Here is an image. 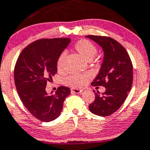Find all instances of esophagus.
Masks as SVG:
<instances>
[{"label": "esophagus", "mask_w": 150, "mask_h": 150, "mask_svg": "<svg viewBox=\"0 0 150 150\" xmlns=\"http://www.w3.org/2000/svg\"><path fill=\"white\" fill-rule=\"evenodd\" d=\"M71 92H72V93H77V94H78V93H81V92H83V89H75V88H72V89H71Z\"/></svg>", "instance_id": "obj_1"}]
</instances>
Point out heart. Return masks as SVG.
<instances>
[{
    "instance_id": "heart-1",
    "label": "heart",
    "mask_w": 150,
    "mask_h": 150,
    "mask_svg": "<svg viewBox=\"0 0 150 150\" xmlns=\"http://www.w3.org/2000/svg\"><path fill=\"white\" fill-rule=\"evenodd\" d=\"M75 51L86 61H90L97 53L98 50L96 46L86 39L79 40L74 44ZM65 54L62 53L59 55L57 60V69L61 71L64 67V62ZM89 75L88 74H76L67 77L64 79V83L67 86L74 88H81L87 83Z\"/></svg>"
}]
</instances>
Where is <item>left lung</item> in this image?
Returning <instances> with one entry per match:
<instances>
[{
    "instance_id": "1",
    "label": "left lung",
    "mask_w": 150,
    "mask_h": 150,
    "mask_svg": "<svg viewBox=\"0 0 150 150\" xmlns=\"http://www.w3.org/2000/svg\"><path fill=\"white\" fill-rule=\"evenodd\" d=\"M103 48L104 58L100 71L93 80V86H103L106 91L95 92L94 101L89 105L92 113L109 116L117 111L126 100L132 88V64L127 50L112 38L100 35H86Z\"/></svg>"
}]
</instances>
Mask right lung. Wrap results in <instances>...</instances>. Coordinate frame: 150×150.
<instances>
[{"label":"right lung","mask_w":150,"mask_h":150,"mask_svg":"<svg viewBox=\"0 0 150 150\" xmlns=\"http://www.w3.org/2000/svg\"><path fill=\"white\" fill-rule=\"evenodd\" d=\"M70 42L69 38H42L26 46L14 69L18 94L28 111L43 122L61 115L70 89L59 86L54 94L46 92L47 82L57 72V60Z\"/></svg>","instance_id":"obj_1"}]
</instances>
